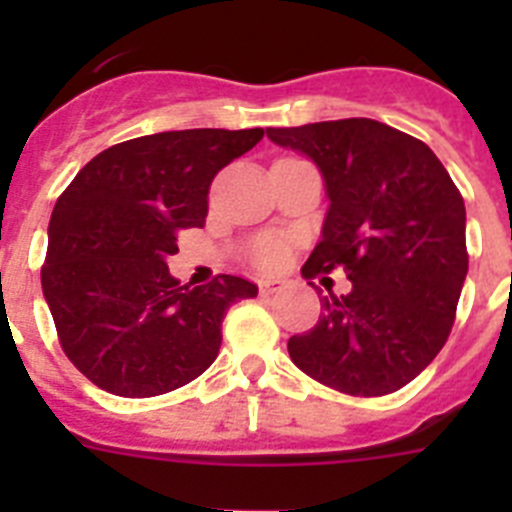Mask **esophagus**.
<instances>
[{
	"label": "esophagus",
	"instance_id": "esophagus-1",
	"mask_svg": "<svg viewBox=\"0 0 512 512\" xmlns=\"http://www.w3.org/2000/svg\"><path fill=\"white\" fill-rule=\"evenodd\" d=\"M282 289H284L282 279H261V282H259V292L264 297L277 295V292H282Z\"/></svg>",
	"mask_w": 512,
	"mask_h": 512
}]
</instances>
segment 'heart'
<instances>
[{
	"mask_svg": "<svg viewBox=\"0 0 512 512\" xmlns=\"http://www.w3.org/2000/svg\"><path fill=\"white\" fill-rule=\"evenodd\" d=\"M248 256L259 269H282L289 259V243L279 235H264V238H256L248 248Z\"/></svg>",
	"mask_w": 512,
	"mask_h": 512,
	"instance_id": "obj_1",
	"label": "heart"
}]
</instances>
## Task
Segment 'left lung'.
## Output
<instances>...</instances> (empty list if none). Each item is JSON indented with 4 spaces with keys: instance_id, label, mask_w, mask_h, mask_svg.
<instances>
[{
    "instance_id": "8db88e82",
    "label": "left lung",
    "mask_w": 512,
    "mask_h": 512,
    "mask_svg": "<svg viewBox=\"0 0 512 512\" xmlns=\"http://www.w3.org/2000/svg\"><path fill=\"white\" fill-rule=\"evenodd\" d=\"M318 166L328 194L323 238L302 277L343 266L351 292L320 300L315 328L289 338L307 377L356 397L413 382L451 333L467 279V210L423 140L369 120L266 128Z\"/></svg>"
}]
</instances>
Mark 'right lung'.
Masks as SVG:
<instances>
[{
  "instance_id": "add662e5",
  "label": "right lung",
  "mask_w": 512,
  "mask_h": 512,
  "mask_svg": "<svg viewBox=\"0 0 512 512\" xmlns=\"http://www.w3.org/2000/svg\"><path fill=\"white\" fill-rule=\"evenodd\" d=\"M264 130H169L94 156L58 197L40 269L63 354L99 390L156 397L200 377L223 318L259 295L220 274L189 287L169 274L179 230L202 228L215 174Z\"/></svg>"
}]
</instances>
